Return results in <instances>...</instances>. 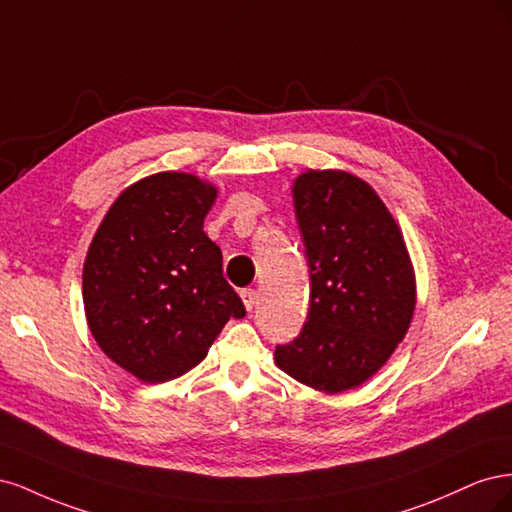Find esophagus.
<instances>
[{"mask_svg": "<svg viewBox=\"0 0 512 512\" xmlns=\"http://www.w3.org/2000/svg\"><path fill=\"white\" fill-rule=\"evenodd\" d=\"M241 299H243V305L247 309H254V305L258 303V292L254 288H243L241 290Z\"/></svg>", "mask_w": 512, "mask_h": 512, "instance_id": "34e87169", "label": "esophagus"}]
</instances>
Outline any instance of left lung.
Here are the masks:
<instances>
[{
	"label": "left lung",
	"instance_id": "obj_1",
	"mask_svg": "<svg viewBox=\"0 0 512 512\" xmlns=\"http://www.w3.org/2000/svg\"><path fill=\"white\" fill-rule=\"evenodd\" d=\"M309 269V312L275 363L322 393L361 386L406 337L416 305L404 235L369 183L307 170L292 185Z\"/></svg>",
	"mask_w": 512,
	"mask_h": 512
}]
</instances>
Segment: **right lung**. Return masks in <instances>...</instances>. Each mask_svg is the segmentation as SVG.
<instances>
[{
	"mask_svg": "<svg viewBox=\"0 0 512 512\" xmlns=\"http://www.w3.org/2000/svg\"><path fill=\"white\" fill-rule=\"evenodd\" d=\"M218 190L188 173H158L123 190L83 267L91 335L138 380L183 376L245 307L203 230Z\"/></svg>",
	"mask_w": 512,
	"mask_h": 512,
	"instance_id": "obj_1",
	"label": "right lung"
}]
</instances>
